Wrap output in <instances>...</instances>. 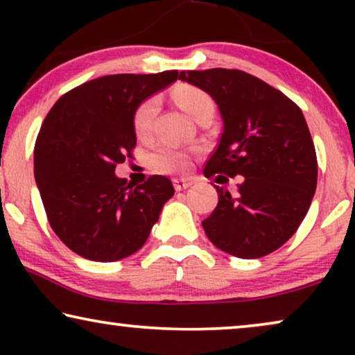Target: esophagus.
I'll return each instance as SVG.
<instances>
[{
	"label": "esophagus",
	"mask_w": 355,
	"mask_h": 355,
	"mask_svg": "<svg viewBox=\"0 0 355 355\" xmlns=\"http://www.w3.org/2000/svg\"><path fill=\"white\" fill-rule=\"evenodd\" d=\"M173 184H174V189H176V191H184V189H189L193 184V181L192 179H174L173 181Z\"/></svg>",
	"instance_id": "esophagus-1"
}]
</instances>
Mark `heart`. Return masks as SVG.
I'll return each mask as SVG.
<instances>
[{
  "instance_id": "obj_1",
  "label": "heart",
  "mask_w": 355,
  "mask_h": 355,
  "mask_svg": "<svg viewBox=\"0 0 355 355\" xmlns=\"http://www.w3.org/2000/svg\"><path fill=\"white\" fill-rule=\"evenodd\" d=\"M173 98L176 101L179 108L186 113L189 118L197 121L200 116L205 113H213L215 105L210 95L205 92L197 89L192 85H181L173 92ZM158 111V101L157 98L145 100L142 105L135 110L134 113V130L135 134L147 135L152 129V123L155 119V114ZM150 164L157 169V171L163 173H174L182 171L187 166V157L179 152L176 147L171 144H162L153 150L150 155Z\"/></svg>"
}]
</instances>
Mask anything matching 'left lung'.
<instances>
[{
  "mask_svg": "<svg viewBox=\"0 0 355 355\" xmlns=\"http://www.w3.org/2000/svg\"><path fill=\"white\" fill-rule=\"evenodd\" d=\"M179 79L207 92L223 118L203 174L242 176L236 193L215 186L218 205L202 221L205 234L239 259L271 254L297 231L317 189V153L302 111L244 71H182Z\"/></svg>",
  "mask_w": 355,
  "mask_h": 355,
  "instance_id": "left-lung-1",
  "label": "left lung"
}]
</instances>
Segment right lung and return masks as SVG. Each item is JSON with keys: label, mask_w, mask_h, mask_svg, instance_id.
Listing matches in <instances>:
<instances>
[{"label": "right lung", "mask_w": 355, "mask_h": 355, "mask_svg": "<svg viewBox=\"0 0 355 355\" xmlns=\"http://www.w3.org/2000/svg\"><path fill=\"white\" fill-rule=\"evenodd\" d=\"M176 79L178 71L98 77L62 95L46 114L33 152L35 182L50 226L77 255H132L174 196L168 178L134 187L114 169L137 144L135 110Z\"/></svg>", "instance_id": "right-lung-1"}]
</instances>
